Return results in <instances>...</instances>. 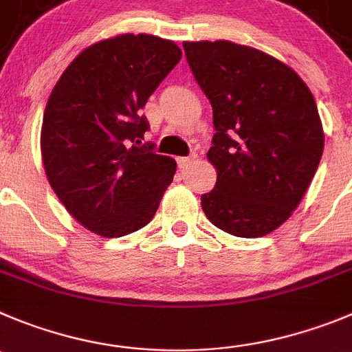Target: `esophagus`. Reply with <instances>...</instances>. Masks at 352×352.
Instances as JSON below:
<instances>
[{
	"instance_id": "1",
	"label": "esophagus",
	"mask_w": 352,
	"mask_h": 352,
	"mask_svg": "<svg viewBox=\"0 0 352 352\" xmlns=\"http://www.w3.org/2000/svg\"><path fill=\"white\" fill-rule=\"evenodd\" d=\"M196 160V156H186V157H179L177 163H179V168H187L189 165H192Z\"/></svg>"
}]
</instances>
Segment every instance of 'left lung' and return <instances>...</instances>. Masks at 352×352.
<instances>
[{
    "instance_id": "8db88e82",
    "label": "left lung",
    "mask_w": 352,
    "mask_h": 352,
    "mask_svg": "<svg viewBox=\"0 0 352 352\" xmlns=\"http://www.w3.org/2000/svg\"><path fill=\"white\" fill-rule=\"evenodd\" d=\"M213 109L208 160L217 168L203 212L222 231L258 238L280 228L305 195L323 154L307 85L278 58L231 41L182 45Z\"/></svg>"
}]
</instances>
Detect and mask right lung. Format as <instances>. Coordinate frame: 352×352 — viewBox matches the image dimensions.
<instances>
[{"label":"right lung","instance_id":"obj_1","mask_svg":"<svg viewBox=\"0 0 352 352\" xmlns=\"http://www.w3.org/2000/svg\"><path fill=\"white\" fill-rule=\"evenodd\" d=\"M173 41L121 34L71 62L43 114L48 182L80 224L106 238L142 229L172 184L177 163L142 144L147 98L179 64Z\"/></svg>","mask_w":352,"mask_h":352}]
</instances>
